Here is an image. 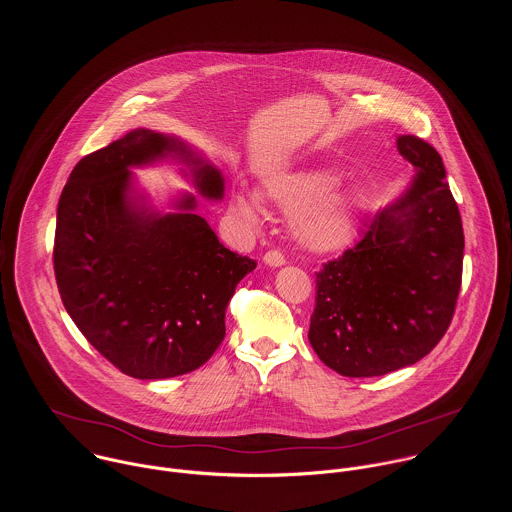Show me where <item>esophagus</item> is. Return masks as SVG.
I'll list each match as a JSON object with an SVG mask.
<instances>
[{
    "label": "esophagus",
    "instance_id": "1",
    "mask_svg": "<svg viewBox=\"0 0 512 512\" xmlns=\"http://www.w3.org/2000/svg\"><path fill=\"white\" fill-rule=\"evenodd\" d=\"M264 264H268L272 268H280V266L286 264V256L280 250H268L264 254Z\"/></svg>",
    "mask_w": 512,
    "mask_h": 512
}]
</instances>
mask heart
Returning a JSON list of instances; mask_svg holds the SVG:
<instances>
[{"instance_id":"b5f03b06","label":"heart","mask_w":512,"mask_h":512,"mask_svg":"<svg viewBox=\"0 0 512 512\" xmlns=\"http://www.w3.org/2000/svg\"><path fill=\"white\" fill-rule=\"evenodd\" d=\"M339 183L341 177L333 169L305 167L270 177L260 195L284 215H292L293 234L307 250L329 254L351 246L363 222L361 199ZM228 209L248 226L260 220V203L248 191H234Z\"/></svg>"}]
</instances>
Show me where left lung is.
Returning <instances> with one entry per match:
<instances>
[{
  "instance_id": "left-lung-1",
  "label": "left lung",
  "mask_w": 512,
  "mask_h": 512,
  "mask_svg": "<svg viewBox=\"0 0 512 512\" xmlns=\"http://www.w3.org/2000/svg\"><path fill=\"white\" fill-rule=\"evenodd\" d=\"M416 175L363 240L317 272L309 343L343 376H382L424 359L445 335L463 272V226L438 151L398 136Z\"/></svg>"
}]
</instances>
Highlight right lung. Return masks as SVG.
<instances>
[{
	"mask_svg": "<svg viewBox=\"0 0 512 512\" xmlns=\"http://www.w3.org/2000/svg\"><path fill=\"white\" fill-rule=\"evenodd\" d=\"M165 157L189 167L205 199H222L224 179L201 153L136 128L74 165L57 209L53 264L65 309L104 359L140 380L205 365L224 339L236 284L256 268L220 244L193 195L161 215L134 193L130 167Z\"/></svg>",
	"mask_w": 512,
	"mask_h": 512,
	"instance_id": "obj_1",
	"label": "right lung"
}]
</instances>
